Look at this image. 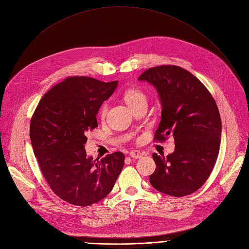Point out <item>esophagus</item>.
<instances>
[{
  "instance_id": "34e87169",
  "label": "esophagus",
  "mask_w": 249,
  "mask_h": 249,
  "mask_svg": "<svg viewBox=\"0 0 249 249\" xmlns=\"http://www.w3.org/2000/svg\"><path fill=\"white\" fill-rule=\"evenodd\" d=\"M129 157L133 159H141L142 157H143V154L139 151H132L131 153H129Z\"/></svg>"
}]
</instances>
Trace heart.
<instances>
[{
  "mask_svg": "<svg viewBox=\"0 0 249 249\" xmlns=\"http://www.w3.org/2000/svg\"><path fill=\"white\" fill-rule=\"evenodd\" d=\"M124 99L125 103L128 105V107L132 110H135L139 106L147 104V96L146 94L139 88L133 87L128 88L124 92ZM107 113V104L104 103L99 110V115L101 118H104Z\"/></svg>",
  "mask_w": 249,
  "mask_h": 249,
  "instance_id": "1",
  "label": "heart"
}]
</instances>
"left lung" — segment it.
<instances>
[{"instance_id":"left-lung-1","label":"left lung","mask_w":249,"mask_h":249,"mask_svg":"<svg viewBox=\"0 0 249 249\" xmlns=\"http://www.w3.org/2000/svg\"><path fill=\"white\" fill-rule=\"evenodd\" d=\"M138 80L153 85L160 98L155 139L164 141L172 134L175 143L166 157L152 155L156 169L150 183L168 196L191 195L206 182L218 157L222 124L217 104L203 83L180 67L151 68Z\"/></svg>"}]
</instances>
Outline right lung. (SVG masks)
<instances>
[{"label":"right lung","instance_id":"obj_1","mask_svg":"<svg viewBox=\"0 0 249 249\" xmlns=\"http://www.w3.org/2000/svg\"><path fill=\"white\" fill-rule=\"evenodd\" d=\"M117 81L69 77L39 101L30 124V141L40 170L53 192L65 202L87 207L100 202L114 186L124 155L101 160L88 156L86 134L97 127L96 115Z\"/></svg>","mask_w":249,"mask_h":249}]
</instances>
